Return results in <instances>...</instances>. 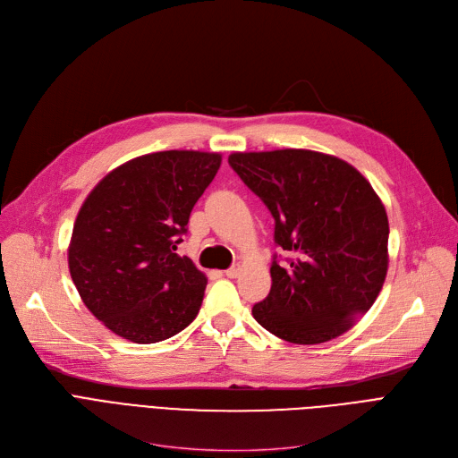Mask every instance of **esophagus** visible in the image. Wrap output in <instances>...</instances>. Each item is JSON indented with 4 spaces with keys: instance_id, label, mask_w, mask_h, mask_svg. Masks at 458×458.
<instances>
[{
    "instance_id": "34e87169",
    "label": "esophagus",
    "mask_w": 458,
    "mask_h": 458,
    "mask_svg": "<svg viewBox=\"0 0 458 458\" xmlns=\"http://www.w3.org/2000/svg\"><path fill=\"white\" fill-rule=\"evenodd\" d=\"M237 275H239V266H233V267H230V269L225 271V276H226V278H235Z\"/></svg>"
}]
</instances>
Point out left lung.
<instances>
[{"mask_svg": "<svg viewBox=\"0 0 458 458\" xmlns=\"http://www.w3.org/2000/svg\"><path fill=\"white\" fill-rule=\"evenodd\" d=\"M230 166L275 219L271 292L254 319L278 338H338L373 306L388 271V216L349 163L311 150L232 154Z\"/></svg>", "mask_w": 458, "mask_h": 458, "instance_id": "1", "label": "left lung"}]
</instances>
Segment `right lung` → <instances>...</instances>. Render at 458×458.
<instances>
[{"instance_id":"1","label":"right lung","mask_w":458,"mask_h":458,"mask_svg":"<svg viewBox=\"0 0 458 458\" xmlns=\"http://www.w3.org/2000/svg\"><path fill=\"white\" fill-rule=\"evenodd\" d=\"M219 166V154H147L114 168L83 202L70 276L92 316L120 338L163 342L197 318L208 280L176 249Z\"/></svg>"}]
</instances>
